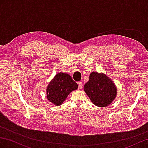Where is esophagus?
<instances>
[{
	"mask_svg": "<svg viewBox=\"0 0 148 148\" xmlns=\"http://www.w3.org/2000/svg\"><path fill=\"white\" fill-rule=\"evenodd\" d=\"M78 86H79V89H82V82H78Z\"/></svg>",
	"mask_w": 148,
	"mask_h": 148,
	"instance_id": "esophagus-1",
	"label": "esophagus"
}]
</instances>
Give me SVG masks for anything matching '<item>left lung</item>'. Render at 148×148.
Wrapping results in <instances>:
<instances>
[{"mask_svg": "<svg viewBox=\"0 0 148 148\" xmlns=\"http://www.w3.org/2000/svg\"><path fill=\"white\" fill-rule=\"evenodd\" d=\"M84 90L90 101L100 108L107 107L114 100L117 89L114 83L104 73L92 72L84 86Z\"/></svg>", "mask_w": 148, "mask_h": 148, "instance_id": "1", "label": "left lung"}]
</instances>
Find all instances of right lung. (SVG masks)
<instances>
[{
  "instance_id": "add662e5",
  "label": "right lung",
  "mask_w": 148,
  "mask_h": 148,
  "mask_svg": "<svg viewBox=\"0 0 148 148\" xmlns=\"http://www.w3.org/2000/svg\"><path fill=\"white\" fill-rule=\"evenodd\" d=\"M77 88V84L73 80L69 74L59 73L47 86V99L53 104L59 106L64 103L72 91Z\"/></svg>"
}]
</instances>
